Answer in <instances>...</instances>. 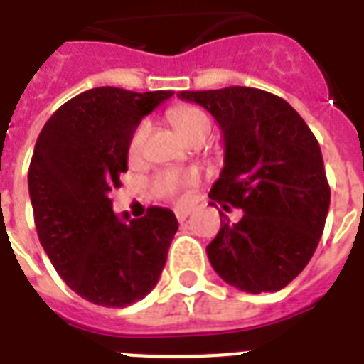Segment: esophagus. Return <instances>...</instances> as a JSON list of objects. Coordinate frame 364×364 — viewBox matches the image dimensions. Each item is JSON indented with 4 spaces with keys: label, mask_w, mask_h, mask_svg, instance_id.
<instances>
[{
    "label": "esophagus",
    "mask_w": 364,
    "mask_h": 364,
    "mask_svg": "<svg viewBox=\"0 0 364 364\" xmlns=\"http://www.w3.org/2000/svg\"><path fill=\"white\" fill-rule=\"evenodd\" d=\"M173 213H176L177 221H185V219L191 215V208H176V210H173Z\"/></svg>",
    "instance_id": "obj_1"
}]
</instances>
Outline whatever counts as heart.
Returning a JSON list of instances; mask_svg holds the SVG:
<instances>
[{"label": "heart", "mask_w": 364, "mask_h": 364, "mask_svg": "<svg viewBox=\"0 0 364 364\" xmlns=\"http://www.w3.org/2000/svg\"><path fill=\"white\" fill-rule=\"evenodd\" d=\"M170 119L176 124L177 130L193 143L205 141L213 130V122H211L210 115L204 109L194 107V105L177 107L170 113ZM149 132H151V122L149 121H141L134 128L130 139H128V147H126L130 162H136L143 156ZM196 183H198V173H194V171L168 170L159 173L153 179V193L160 198H176L185 188L193 187Z\"/></svg>", "instance_id": "b5f03b06"}]
</instances>
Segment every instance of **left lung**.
I'll return each mask as SVG.
<instances>
[{
	"instance_id": "left-lung-1",
	"label": "left lung",
	"mask_w": 364,
	"mask_h": 364,
	"mask_svg": "<svg viewBox=\"0 0 364 364\" xmlns=\"http://www.w3.org/2000/svg\"><path fill=\"white\" fill-rule=\"evenodd\" d=\"M177 96L205 107L223 130L211 205L243 210L234 225L219 211L221 230L205 247L213 270L245 293H276L304 270L325 228L331 187L316 136L285 100L259 88Z\"/></svg>"
}]
</instances>
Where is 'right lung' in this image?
I'll return each mask as SVG.
<instances>
[{"label": "right lung", "mask_w": 364, "mask_h": 364, "mask_svg": "<svg viewBox=\"0 0 364 364\" xmlns=\"http://www.w3.org/2000/svg\"><path fill=\"white\" fill-rule=\"evenodd\" d=\"M171 90L100 87L65 102L43 126L30 170L33 221L60 277L88 302L124 308L159 282L177 232L173 211L119 219L109 200L128 170V139Z\"/></svg>", "instance_id": "obj_1"}]
</instances>
